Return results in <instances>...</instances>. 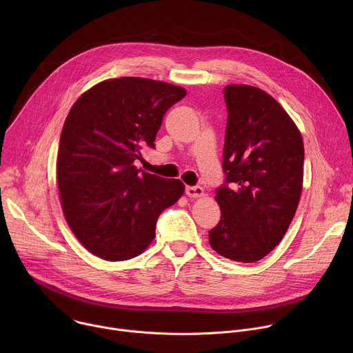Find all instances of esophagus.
<instances>
[{"label":"esophagus","instance_id":"34e87169","mask_svg":"<svg viewBox=\"0 0 353 353\" xmlns=\"http://www.w3.org/2000/svg\"><path fill=\"white\" fill-rule=\"evenodd\" d=\"M185 194L190 196V198H198V196H201L204 194V190H203V187H199V185H188V187H185Z\"/></svg>","mask_w":353,"mask_h":353}]
</instances>
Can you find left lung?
Masks as SVG:
<instances>
[{
    "mask_svg": "<svg viewBox=\"0 0 353 353\" xmlns=\"http://www.w3.org/2000/svg\"><path fill=\"white\" fill-rule=\"evenodd\" d=\"M223 96L225 184L216 188L221 221L210 244L232 261L254 263L279 244L294 216L305 146L289 114L263 89L228 85Z\"/></svg>",
    "mask_w": 353,
    "mask_h": 353,
    "instance_id": "obj_1",
    "label": "left lung"
}]
</instances>
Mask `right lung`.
I'll list each match as a JSON object with an SVG mask.
<instances>
[{"label": "right lung", "mask_w": 353, "mask_h": 353, "mask_svg": "<svg viewBox=\"0 0 353 353\" xmlns=\"http://www.w3.org/2000/svg\"><path fill=\"white\" fill-rule=\"evenodd\" d=\"M185 89L146 78L103 81L71 108L60 137L57 183L64 216L92 254L132 259L155 237L159 215L184 192L179 179L137 169L155 148L165 113Z\"/></svg>", "instance_id": "add662e5"}]
</instances>
